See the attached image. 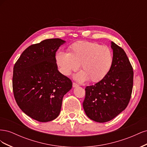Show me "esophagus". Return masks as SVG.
I'll return each instance as SVG.
<instances>
[{
    "label": "esophagus",
    "mask_w": 147,
    "mask_h": 147,
    "mask_svg": "<svg viewBox=\"0 0 147 147\" xmlns=\"http://www.w3.org/2000/svg\"><path fill=\"white\" fill-rule=\"evenodd\" d=\"M72 86H73V88H76V87L78 86V84H77V83H73Z\"/></svg>",
    "instance_id": "34e87169"
}]
</instances>
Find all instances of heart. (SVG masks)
Segmentation results:
<instances>
[{"instance_id": "obj_1", "label": "heart", "mask_w": 147, "mask_h": 147, "mask_svg": "<svg viewBox=\"0 0 147 147\" xmlns=\"http://www.w3.org/2000/svg\"><path fill=\"white\" fill-rule=\"evenodd\" d=\"M56 60L63 75H69L72 71L77 70L80 64L82 70L75 75L74 78L80 82L88 79L92 82H98L112 68L113 56L108 47L96 42L81 41L71 46L70 53H57Z\"/></svg>"}]
</instances>
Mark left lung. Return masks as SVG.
<instances>
[{
	"label": "left lung",
	"mask_w": 147,
	"mask_h": 147,
	"mask_svg": "<svg viewBox=\"0 0 147 147\" xmlns=\"http://www.w3.org/2000/svg\"><path fill=\"white\" fill-rule=\"evenodd\" d=\"M113 62L108 74L94 85L86 86L83 107L93 121H110L126 108L133 87V69L125 51L111 42Z\"/></svg>",
	"instance_id": "1"
}]
</instances>
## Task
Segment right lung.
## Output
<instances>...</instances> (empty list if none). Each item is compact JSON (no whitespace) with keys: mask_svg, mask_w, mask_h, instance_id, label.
Returning <instances> with one entry per match:
<instances>
[{"mask_svg":"<svg viewBox=\"0 0 147 147\" xmlns=\"http://www.w3.org/2000/svg\"><path fill=\"white\" fill-rule=\"evenodd\" d=\"M65 42L51 38L30 45L14 65L13 90L16 103L38 121H50L58 117L63 97L72 89L70 80L57 70L55 57Z\"/></svg>","mask_w":147,"mask_h":147,"instance_id":"add662e5","label":"right lung"}]
</instances>
